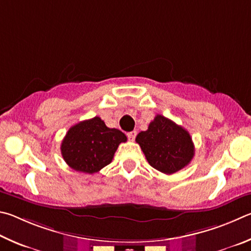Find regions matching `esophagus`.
<instances>
[{
  "label": "esophagus",
  "mask_w": 251,
  "mask_h": 251,
  "mask_svg": "<svg viewBox=\"0 0 251 251\" xmlns=\"http://www.w3.org/2000/svg\"><path fill=\"white\" fill-rule=\"evenodd\" d=\"M126 137L130 140V141H134L135 137H137V131H131V132L126 133Z\"/></svg>",
  "instance_id": "esophagus-1"
}]
</instances>
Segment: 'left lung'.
Segmentation results:
<instances>
[{
    "label": "left lung",
    "instance_id": "8db88e82",
    "mask_svg": "<svg viewBox=\"0 0 251 251\" xmlns=\"http://www.w3.org/2000/svg\"><path fill=\"white\" fill-rule=\"evenodd\" d=\"M152 168L173 174L190 164L194 156V143L190 133L170 119L156 114L147 131L135 138Z\"/></svg>",
    "mask_w": 251,
    "mask_h": 251
}]
</instances>
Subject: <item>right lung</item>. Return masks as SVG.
<instances>
[{"instance_id":"add662e5","label":"right lung","mask_w":251,"mask_h":251,"mask_svg":"<svg viewBox=\"0 0 251 251\" xmlns=\"http://www.w3.org/2000/svg\"><path fill=\"white\" fill-rule=\"evenodd\" d=\"M122 142H126L125 133L108 128L99 117H95L73 126L61 142L60 151L69 168L94 174L110 164Z\"/></svg>"}]
</instances>
